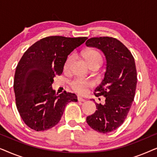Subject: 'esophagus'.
Returning <instances> with one entry per match:
<instances>
[{"label":"esophagus","instance_id":"obj_1","mask_svg":"<svg viewBox=\"0 0 157 157\" xmlns=\"http://www.w3.org/2000/svg\"><path fill=\"white\" fill-rule=\"evenodd\" d=\"M78 101H81V102H84L86 100L84 99V98H83L82 97H79V96H78Z\"/></svg>","mask_w":157,"mask_h":157}]
</instances>
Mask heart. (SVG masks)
<instances>
[{"label":"heart","instance_id":"b5f03b06","mask_svg":"<svg viewBox=\"0 0 157 157\" xmlns=\"http://www.w3.org/2000/svg\"><path fill=\"white\" fill-rule=\"evenodd\" d=\"M83 57L89 64L90 67L93 65L101 66L102 63L103 59L101 53L96 50H89L83 53ZM75 56L74 55H71L66 59L65 63H64V70L68 71L71 67L73 62L74 61ZM71 86L72 89L78 94H83L87 91L89 88L92 86V83L91 81L83 80L81 78H76L71 82Z\"/></svg>","mask_w":157,"mask_h":157}]
</instances>
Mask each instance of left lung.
I'll return each instance as SVG.
<instances>
[{"label": "left lung", "instance_id": "obj_1", "mask_svg": "<svg viewBox=\"0 0 157 157\" xmlns=\"http://www.w3.org/2000/svg\"><path fill=\"white\" fill-rule=\"evenodd\" d=\"M86 44L100 49L106 56L104 77L94 90L96 96H104L105 104L96 103L97 110L87 117L86 121L94 130L106 134L119 128L127 117L136 92V65L130 51L117 38H91Z\"/></svg>", "mask_w": 157, "mask_h": 157}]
</instances>
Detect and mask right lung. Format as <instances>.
<instances>
[{
	"instance_id": "right-lung-1",
	"label": "right lung",
	"mask_w": 157,
	"mask_h": 157,
	"mask_svg": "<svg viewBox=\"0 0 157 157\" xmlns=\"http://www.w3.org/2000/svg\"><path fill=\"white\" fill-rule=\"evenodd\" d=\"M88 38L48 36L28 48L16 66L13 88L21 119L32 129L48 130L59 123L66 105L77 101L75 94L56 95L53 78L62 74L68 56Z\"/></svg>"
}]
</instances>
